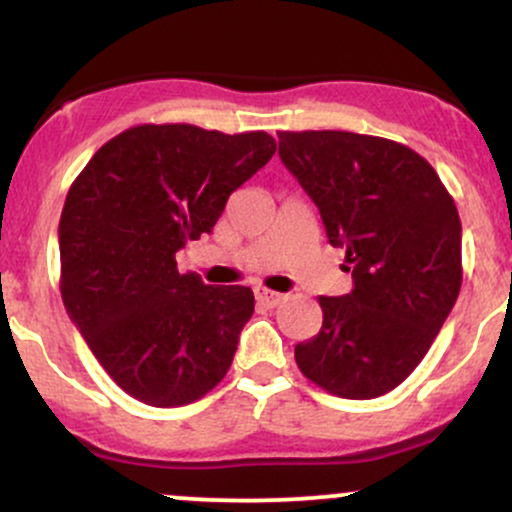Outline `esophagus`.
<instances>
[{"label": "esophagus", "mask_w": 512, "mask_h": 512, "mask_svg": "<svg viewBox=\"0 0 512 512\" xmlns=\"http://www.w3.org/2000/svg\"><path fill=\"white\" fill-rule=\"evenodd\" d=\"M255 298L257 303L264 305V308H276L279 303H284V293H276V291H269V289H257L255 291Z\"/></svg>", "instance_id": "34e87169"}]
</instances>
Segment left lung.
I'll return each mask as SVG.
<instances>
[{"label":"left lung","mask_w":512,"mask_h":512,"mask_svg":"<svg viewBox=\"0 0 512 512\" xmlns=\"http://www.w3.org/2000/svg\"><path fill=\"white\" fill-rule=\"evenodd\" d=\"M279 156L354 276L346 296L317 298L322 327L296 344L298 368L330 395H385L419 366L460 293L455 199L424 156L392 139L279 132Z\"/></svg>","instance_id":"obj_1"}]
</instances>
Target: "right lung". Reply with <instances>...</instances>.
Wrapping results in <instances>:
<instances>
[{"mask_svg": "<svg viewBox=\"0 0 512 512\" xmlns=\"http://www.w3.org/2000/svg\"><path fill=\"white\" fill-rule=\"evenodd\" d=\"M274 151L267 132L137 125L105 142L69 187L64 308L105 373L139 402H197L231 368L255 296L180 274L175 252L211 233L231 192Z\"/></svg>", "mask_w": 512, "mask_h": 512, "instance_id": "1", "label": "right lung"}]
</instances>
